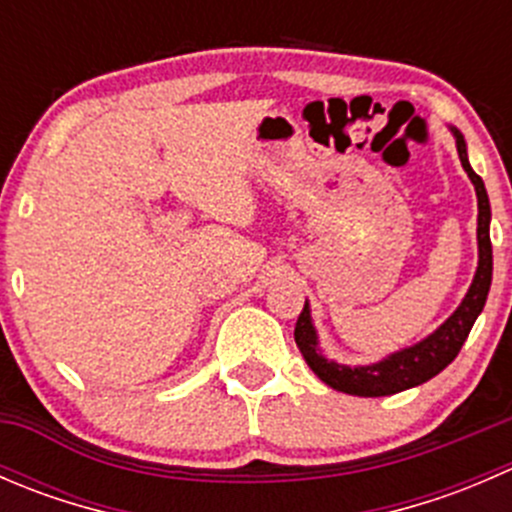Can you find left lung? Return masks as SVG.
Returning <instances> with one entry per match:
<instances>
[{
    "mask_svg": "<svg viewBox=\"0 0 512 512\" xmlns=\"http://www.w3.org/2000/svg\"><path fill=\"white\" fill-rule=\"evenodd\" d=\"M453 136H456V148L458 156H461L463 168H466L468 178L476 185L478 195V270L476 277H473V285L468 289L461 307H458L456 312L431 334V337L414 344V347L391 354L389 359L379 361V364L354 366V369L352 366L334 364V361H327L319 354L317 332H314L312 319H309V307L307 302H304L302 314H299L297 324H294V342H297L299 352L307 359L309 369H312L324 384L332 386V389L344 391V394L352 396H389L433 379L438 371H443L453 359H456L463 342H466L468 334H471L473 322H476L478 314L483 312L485 297H488L490 289V277H493L490 203L483 180H480V175L471 168V163H468L466 141H463V136L456 128H453Z\"/></svg>",
    "mask_w": 512,
    "mask_h": 512,
    "instance_id": "1",
    "label": "left lung"
}]
</instances>
